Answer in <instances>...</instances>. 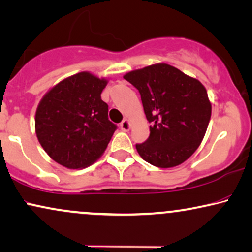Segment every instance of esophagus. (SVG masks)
I'll return each instance as SVG.
<instances>
[{
	"label": "esophagus",
	"instance_id": "obj_1",
	"mask_svg": "<svg viewBox=\"0 0 252 252\" xmlns=\"http://www.w3.org/2000/svg\"><path fill=\"white\" fill-rule=\"evenodd\" d=\"M120 126H121V129L123 130V131H129V129H130V121L126 120V119L123 120L122 122H121Z\"/></svg>",
	"mask_w": 252,
	"mask_h": 252
}]
</instances>
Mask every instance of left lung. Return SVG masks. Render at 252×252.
Returning a JSON list of instances; mask_svg holds the SVG:
<instances>
[{
	"label": "left lung",
	"mask_w": 252,
	"mask_h": 252,
	"mask_svg": "<svg viewBox=\"0 0 252 252\" xmlns=\"http://www.w3.org/2000/svg\"><path fill=\"white\" fill-rule=\"evenodd\" d=\"M141 94L150 136L136 144L139 156L154 166L183 164L201 144L212 103L201 82L165 63L135 69L123 76Z\"/></svg>",
	"instance_id": "obj_1"
}]
</instances>
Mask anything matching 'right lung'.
Instances as JSON below:
<instances>
[{"instance_id":"obj_1","label":"right lung","mask_w":252,"mask_h":252,"mask_svg":"<svg viewBox=\"0 0 252 252\" xmlns=\"http://www.w3.org/2000/svg\"><path fill=\"white\" fill-rule=\"evenodd\" d=\"M108 79L89 72L68 76L41 97L34 129L40 145L67 168H84L106 151L116 126L108 120L101 93Z\"/></svg>"}]
</instances>
